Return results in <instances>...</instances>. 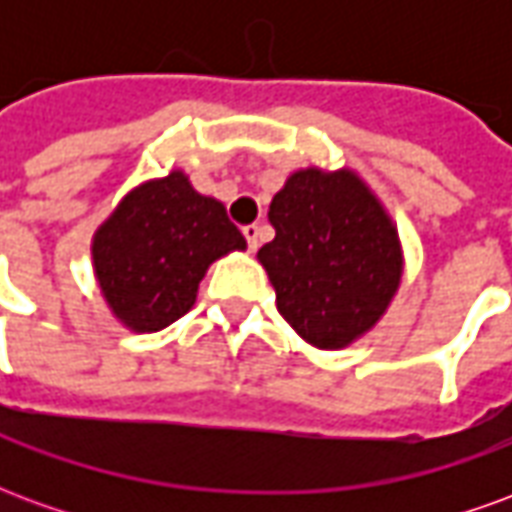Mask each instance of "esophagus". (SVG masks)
Masks as SVG:
<instances>
[{
  "mask_svg": "<svg viewBox=\"0 0 512 512\" xmlns=\"http://www.w3.org/2000/svg\"><path fill=\"white\" fill-rule=\"evenodd\" d=\"M244 238L246 246H249V252H255L257 246H260V224H246Z\"/></svg>",
  "mask_w": 512,
  "mask_h": 512,
  "instance_id": "34e87169",
  "label": "esophagus"
}]
</instances>
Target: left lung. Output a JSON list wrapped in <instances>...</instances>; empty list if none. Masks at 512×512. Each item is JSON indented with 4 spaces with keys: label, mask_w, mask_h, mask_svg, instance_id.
I'll return each instance as SVG.
<instances>
[{
    "label": "left lung",
    "mask_w": 512,
    "mask_h": 512,
    "mask_svg": "<svg viewBox=\"0 0 512 512\" xmlns=\"http://www.w3.org/2000/svg\"><path fill=\"white\" fill-rule=\"evenodd\" d=\"M274 241L257 257L277 310L307 343L343 348L384 315L400 285V244L354 172H293L268 208Z\"/></svg>",
    "instance_id": "obj_1"
}]
</instances>
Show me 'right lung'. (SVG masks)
Listing matches in <instances>:
<instances>
[{
    "mask_svg": "<svg viewBox=\"0 0 512 512\" xmlns=\"http://www.w3.org/2000/svg\"><path fill=\"white\" fill-rule=\"evenodd\" d=\"M244 246L222 202L169 172L120 202L95 233L93 260L117 318L134 332H158L191 310L213 260Z\"/></svg>",
    "mask_w": 512,
    "mask_h": 512,
    "instance_id": "obj_1",
    "label": "right lung"
}]
</instances>
